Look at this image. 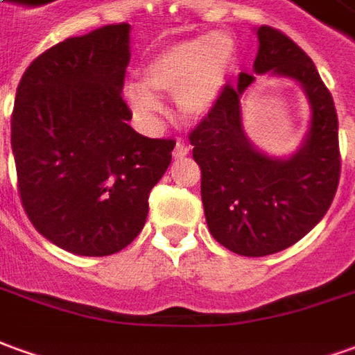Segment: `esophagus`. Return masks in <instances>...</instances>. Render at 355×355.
I'll use <instances>...</instances> for the list:
<instances>
[{
	"label": "esophagus",
	"instance_id": "1",
	"mask_svg": "<svg viewBox=\"0 0 355 355\" xmlns=\"http://www.w3.org/2000/svg\"><path fill=\"white\" fill-rule=\"evenodd\" d=\"M187 154H189V145L183 143V141H178L175 146H173V158H183V156H187Z\"/></svg>",
	"mask_w": 355,
	"mask_h": 355
}]
</instances>
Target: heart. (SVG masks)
<instances>
[{
	"label": "heart",
	"mask_w": 355,
	"mask_h": 355,
	"mask_svg": "<svg viewBox=\"0 0 355 355\" xmlns=\"http://www.w3.org/2000/svg\"><path fill=\"white\" fill-rule=\"evenodd\" d=\"M234 69V46L224 34L209 33L166 46L141 69V85L127 87L131 107L145 119L158 112L154 94H172L183 116L199 119L218 102Z\"/></svg>",
	"instance_id": "heart-1"
}]
</instances>
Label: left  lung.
I'll list each match as a JSON object with an SVG mask.
<instances>
[{"label": "left lung", "mask_w": 355, "mask_h": 355, "mask_svg": "<svg viewBox=\"0 0 355 355\" xmlns=\"http://www.w3.org/2000/svg\"><path fill=\"white\" fill-rule=\"evenodd\" d=\"M253 71L297 80L311 106L302 148L272 158L249 143L241 123V96L255 80L239 73L226 85L209 116L189 133L201 168V199L212 238L243 257H265L294 245L327 214L340 180L338 117L315 63L272 26H259Z\"/></svg>", "instance_id": "8db88e82"}]
</instances>
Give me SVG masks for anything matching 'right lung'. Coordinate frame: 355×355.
Segmentation results:
<instances>
[{
    "label": "right lung",
    "mask_w": 355,
    "mask_h": 355,
    "mask_svg": "<svg viewBox=\"0 0 355 355\" xmlns=\"http://www.w3.org/2000/svg\"><path fill=\"white\" fill-rule=\"evenodd\" d=\"M129 24H107L40 53L17 87L11 148L21 202L44 238L106 257L141 234L173 139L139 135L121 96Z\"/></svg>",
    "instance_id": "right-lung-1"
}]
</instances>
